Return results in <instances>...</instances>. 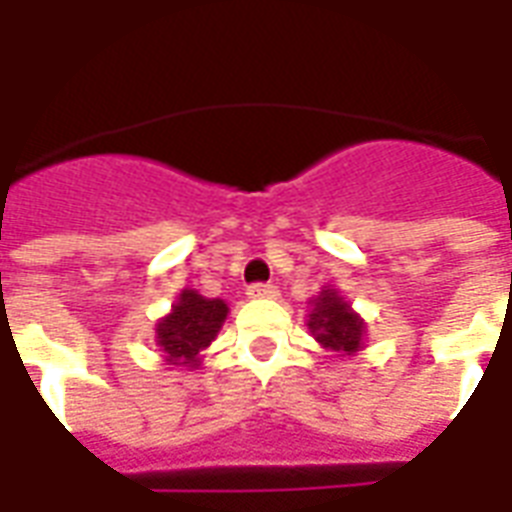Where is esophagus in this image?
<instances>
[{
  "label": "esophagus",
  "mask_w": 512,
  "mask_h": 512,
  "mask_svg": "<svg viewBox=\"0 0 512 512\" xmlns=\"http://www.w3.org/2000/svg\"><path fill=\"white\" fill-rule=\"evenodd\" d=\"M246 295H249V298H276L279 290H276V285H271V282H255V285H249Z\"/></svg>",
  "instance_id": "esophagus-1"
}]
</instances>
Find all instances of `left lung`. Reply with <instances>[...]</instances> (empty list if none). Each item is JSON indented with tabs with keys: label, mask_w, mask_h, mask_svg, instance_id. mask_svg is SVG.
I'll list each match as a JSON object with an SVG mask.
<instances>
[{
	"label": "left lung",
	"mask_w": 512,
	"mask_h": 512,
	"mask_svg": "<svg viewBox=\"0 0 512 512\" xmlns=\"http://www.w3.org/2000/svg\"><path fill=\"white\" fill-rule=\"evenodd\" d=\"M309 328L317 336V342L328 350L355 352L361 347L363 320L352 312L342 295L333 290H323V295L314 301Z\"/></svg>",
	"instance_id": "left-lung-1"
}]
</instances>
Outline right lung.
<instances>
[{
    "mask_svg": "<svg viewBox=\"0 0 512 512\" xmlns=\"http://www.w3.org/2000/svg\"><path fill=\"white\" fill-rule=\"evenodd\" d=\"M225 317V301L203 298L195 290H184L173 312L157 325V344L165 350L168 361L195 366V355L211 344V339L225 323Z\"/></svg>",
    "mask_w": 512,
    "mask_h": 512,
    "instance_id": "add662e5",
    "label": "right lung"
}]
</instances>
